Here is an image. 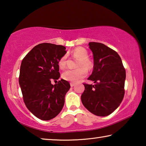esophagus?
<instances>
[{"label":"esophagus","instance_id":"esophagus-1","mask_svg":"<svg viewBox=\"0 0 146 146\" xmlns=\"http://www.w3.org/2000/svg\"><path fill=\"white\" fill-rule=\"evenodd\" d=\"M75 85V82H70V86H71V87H73V86Z\"/></svg>","mask_w":146,"mask_h":146}]
</instances>
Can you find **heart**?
<instances>
[{
  "label": "heart",
  "instance_id": "b5f03b06",
  "mask_svg": "<svg viewBox=\"0 0 146 146\" xmlns=\"http://www.w3.org/2000/svg\"><path fill=\"white\" fill-rule=\"evenodd\" d=\"M71 55L74 58L79 60L76 66L79 67L75 70H68L62 73V78L64 80L70 82H78L81 78L87 75L88 70L93 68V64L88 58V52L85 48L78 47L71 51ZM58 66L62 70H64L67 66V56L64 55L59 59Z\"/></svg>",
  "mask_w": 146,
  "mask_h": 146
}]
</instances>
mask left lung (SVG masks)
Returning a JSON list of instances; mask_svg holds the SVG:
<instances>
[{"label":"left lung","instance_id":"left-lung-1","mask_svg":"<svg viewBox=\"0 0 146 146\" xmlns=\"http://www.w3.org/2000/svg\"><path fill=\"white\" fill-rule=\"evenodd\" d=\"M93 54L94 66L88 80L95 84L84 83L85 90L81 95L83 105L93 114L106 117L120 106L125 90V70L119 55L99 42L89 43Z\"/></svg>","mask_w":146,"mask_h":146}]
</instances>
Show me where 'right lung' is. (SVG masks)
<instances>
[{
  "instance_id": "obj_1",
  "label": "right lung",
  "mask_w": 146,
  "mask_h": 146,
  "mask_svg": "<svg viewBox=\"0 0 146 146\" xmlns=\"http://www.w3.org/2000/svg\"><path fill=\"white\" fill-rule=\"evenodd\" d=\"M66 53L64 46L42 43L35 46L22 61L19 81L24 102L40 120L52 119L63 108L70 83L61 79L53 85L51 81L60 76L58 62Z\"/></svg>"
}]
</instances>
